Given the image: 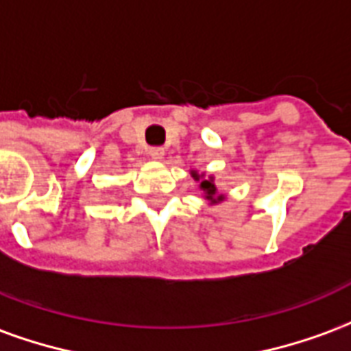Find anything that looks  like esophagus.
<instances>
[{
	"label": "esophagus",
	"mask_w": 351,
	"mask_h": 351,
	"mask_svg": "<svg viewBox=\"0 0 351 351\" xmlns=\"http://www.w3.org/2000/svg\"><path fill=\"white\" fill-rule=\"evenodd\" d=\"M148 156H150L152 160H161V158L165 156V150H163L161 146H152V148H148Z\"/></svg>",
	"instance_id": "esophagus-1"
}]
</instances>
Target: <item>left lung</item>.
<instances>
[{"label": "left lung", "mask_w": 351, "mask_h": 351, "mask_svg": "<svg viewBox=\"0 0 351 351\" xmlns=\"http://www.w3.org/2000/svg\"><path fill=\"white\" fill-rule=\"evenodd\" d=\"M193 178H195V180H199V188L203 190V193H205L206 199H210L213 203H218V201H221V199H223V195H218V191H216V186H214L213 178L203 180V175H197L195 171H193Z\"/></svg>", "instance_id": "obj_1"}]
</instances>
